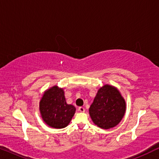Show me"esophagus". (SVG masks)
<instances>
[{"label":"esophagus","instance_id":"34e87169","mask_svg":"<svg viewBox=\"0 0 159 159\" xmlns=\"http://www.w3.org/2000/svg\"><path fill=\"white\" fill-rule=\"evenodd\" d=\"M78 110L80 111V112H84V108L82 107V106H80V107H79V108H78Z\"/></svg>","mask_w":159,"mask_h":159}]
</instances>
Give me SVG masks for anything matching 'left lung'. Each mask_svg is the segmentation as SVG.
<instances>
[{
	"label": "left lung",
	"instance_id": "8db88e82",
	"mask_svg": "<svg viewBox=\"0 0 159 159\" xmlns=\"http://www.w3.org/2000/svg\"><path fill=\"white\" fill-rule=\"evenodd\" d=\"M125 110V101L119 90L106 84L98 91L89 113L95 125L107 129L120 122Z\"/></svg>",
	"mask_w": 159,
	"mask_h": 159
}]
</instances>
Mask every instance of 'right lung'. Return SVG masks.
Wrapping results in <instances>:
<instances>
[{
	"mask_svg": "<svg viewBox=\"0 0 159 159\" xmlns=\"http://www.w3.org/2000/svg\"><path fill=\"white\" fill-rule=\"evenodd\" d=\"M40 111L48 125L61 129L69 125L76 108L66 103L63 89L54 86L45 92L40 102Z\"/></svg>",
	"mask_w": 159,
	"mask_h": 159,
	"instance_id": "add662e5",
	"label": "right lung"
}]
</instances>
